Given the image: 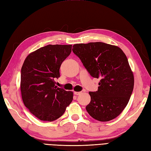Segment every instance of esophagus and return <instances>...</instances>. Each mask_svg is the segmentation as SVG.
I'll use <instances>...</instances> for the list:
<instances>
[{"mask_svg":"<svg viewBox=\"0 0 151 151\" xmlns=\"http://www.w3.org/2000/svg\"><path fill=\"white\" fill-rule=\"evenodd\" d=\"M74 95H81V91H74Z\"/></svg>","mask_w":151,"mask_h":151,"instance_id":"34e87169","label":"esophagus"}]
</instances>
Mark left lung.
<instances>
[{
  "instance_id": "8db88e82",
  "label": "left lung",
  "mask_w": 151,
  "mask_h": 151,
  "mask_svg": "<svg viewBox=\"0 0 151 151\" xmlns=\"http://www.w3.org/2000/svg\"><path fill=\"white\" fill-rule=\"evenodd\" d=\"M72 51L93 78L101 79L96 91H90L87 112L95 120L107 122L126 107L134 88V76L126 54L119 47L102 42L79 43Z\"/></svg>"
}]
</instances>
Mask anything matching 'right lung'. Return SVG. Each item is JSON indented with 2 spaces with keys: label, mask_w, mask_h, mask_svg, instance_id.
Here are the masks:
<instances>
[{
  "label": "right lung",
  "mask_w": 151,
  "mask_h": 151,
  "mask_svg": "<svg viewBox=\"0 0 151 151\" xmlns=\"http://www.w3.org/2000/svg\"><path fill=\"white\" fill-rule=\"evenodd\" d=\"M72 45H48L29 54L21 69L22 97L29 111L42 121L52 122L63 115L73 92L55 85L61 63Z\"/></svg>",
  "instance_id": "1"
}]
</instances>
